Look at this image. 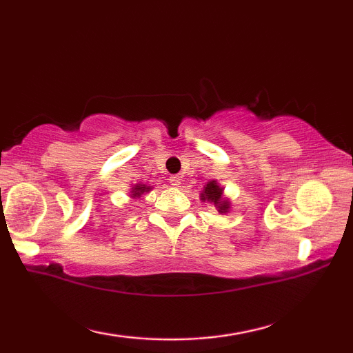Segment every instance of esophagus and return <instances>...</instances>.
Here are the masks:
<instances>
[{"label":"esophagus","instance_id":"esophagus-1","mask_svg":"<svg viewBox=\"0 0 353 353\" xmlns=\"http://www.w3.org/2000/svg\"><path fill=\"white\" fill-rule=\"evenodd\" d=\"M170 182H171V185H176V187H179V185H181V177H179V176H172V177L170 179Z\"/></svg>","mask_w":353,"mask_h":353}]
</instances>
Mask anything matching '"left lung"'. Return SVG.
<instances>
[{"mask_svg": "<svg viewBox=\"0 0 353 353\" xmlns=\"http://www.w3.org/2000/svg\"><path fill=\"white\" fill-rule=\"evenodd\" d=\"M223 191L224 188L219 187L216 181L207 182V185L201 193V201L212 202V204L218 208L219 213H227L230 210V202L229 199L223 198Z\"/></svg>", "mask_w": 353, "mask_h": 353, "instance_id": "left-lung-1", "label": "left lung"}]
</instances>
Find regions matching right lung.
Returning a JSON list of instances; mask_svg holds the SVG:
<instances>
[{"instance_id": "right-lung-1", "label": "right lung", "mask_w": 353, "mask_h": 353, "mask_svg": "<svg viewBox=\"0 0 353 353\" xmlns=\"http://www.w3.org/2000/svg\"><path fill=\"white\" fill-rule=\"evenodd\" d=\"M152 187H148L145 183H135L132 190H130V198H140L143 193H148V191H151Z\"/></svg>"}]
</instances>
